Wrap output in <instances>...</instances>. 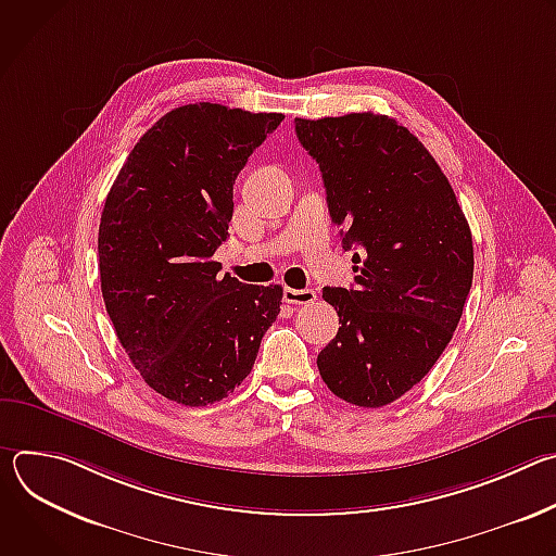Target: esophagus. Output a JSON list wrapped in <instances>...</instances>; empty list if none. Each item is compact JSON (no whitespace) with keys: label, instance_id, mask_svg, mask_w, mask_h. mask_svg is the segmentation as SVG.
I'll return each mask as SVG.
<instances>
[{"label":"esophagus","instance_id":"34e87169","mask_svg":"<svg viewBox=\"0 0 556 556\" xmlns=\"http://www.w3.org/2000/svg\"><path fill=\"white\" fill-rule=\"evenodd\" d=\"M316 292L305 288V290H294V288H283V301L292 303V305H309L314 303Z\"/></svg>","mask_w":556,"mask_h":556}]
</instances>
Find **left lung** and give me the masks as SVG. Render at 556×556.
<instances>
[{
	"label": "left lung",
	"mask_w": 556,
	"mask_h": 556,
	"mask_svg": "<svg viewBox=\"0 0 556 556\" xmlns=\"http://www.w3.org/2000/svg\"><path fill=\"white\" fill-rule=\"evenodd\" d=\"M328 208L354 253V286L324 288L339 332L316 358L328 389L378 409L418 384L448 345L472 283V237L427 147L395 118H294Z\"/></svg>",
	"instance_id": "1"
}]
</instances>
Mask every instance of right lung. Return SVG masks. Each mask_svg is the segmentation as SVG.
<instances>
[{"label":"right lung","mask_w":556,"mask_h":556,"mask_svg":"<svg viewBox=\"0 0 556 556\" xmlns=\"http://www.w3.org/2000/svg\"><path fill=\"white\" fill-rule=\"evenodd\" d=\"M283 114L217 103L167 112L136 142L99 226L101 290L116 337L165 399L213 405L251 374L281 286H251L213 253L228 237L232 185Z\"/></svg>","instance_id":"obj_1"}]
</instances>
